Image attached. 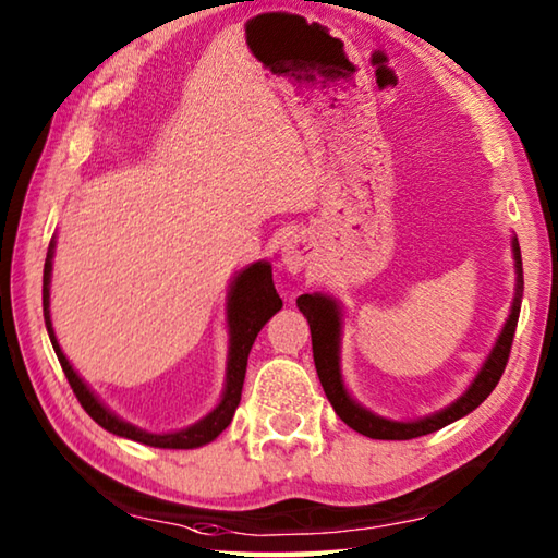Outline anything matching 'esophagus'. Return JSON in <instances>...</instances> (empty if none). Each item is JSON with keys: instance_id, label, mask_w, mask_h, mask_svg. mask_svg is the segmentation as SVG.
<instances>
[{"instance_id": "1", "label": "esophagus", "mask_w": 558, "mask_h": 558, "mask_svg": "<svg viewBox=\"0 0 558 558\" xmlns=\"http://www.w3.org/2000/svg\"><path fill=\"white\" fill-rule=\"evenodd\" d=\"M282 263H286V268L290 272H300L302 268H305L307 263V246L305 241L300 239H290L286 246H282Z\"/></svg>"}]
</instances>
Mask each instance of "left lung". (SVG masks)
Masks as SVG:
<instances>
[{
    "instance_id": "1",
    "label": "left lung",
    "mask_w": 558,
    "mask_h": 558,
    "mask_svg": "<svg viewBox=\"0 0 558 558\" xmlns=\"http://www.w3.org/2000/svg\"><path fill=\"white\" fill-rule=\"evenodd\" d=\"M512 253H514V270H518V292H514L510 319L505 322L498 343H495V349L490 351L488 361H485V366L481 368L478 376H475L471 388L465 390L461 398L451 404V408L417 422H390V420L376 417V414L359 408V404L349 398V392L343 390V383L339 376V324H341L339 314L341 312L337 307V302L324 295L298 298V307L310 322L314 368H317L319 383L324 392H327L333 412H337L351 429L363 434V437L402 441V439H414V437H424V434L437 432L478 408V404L488 398V395L495 390V385H498V380L502 378V371L508 366V359H510L514 329H518V319H520V300H522L524 278H522V253H520L518 239H512Z\"/></svg>"
}]
</instances>
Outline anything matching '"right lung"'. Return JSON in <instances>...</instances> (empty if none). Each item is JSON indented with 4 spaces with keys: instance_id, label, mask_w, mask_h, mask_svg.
<instances>
[{
    "instance_id": "right-lung-1",
    "label": "right lung",
    "mask_w": 558,
    "mask_h": 558,
    "mask_svg": "<svg viewBox=\"0 0 558 558\" xmlns=\"http://www.w3.org/2000/svg\"><path fill=\"white\" fill-rule=\"evenodd\" d=\"M53 248H56V241L50 239L46 266H44V319H46L50 343H53L56 356L60 361V366H63L70 388H73L77 402L83 404L89 417H93L99 427L117 434V437L134 439L138 444H146V447H156V449H195V447H202V444H209L211 439H217L219 434L231 424V417H234V412L241 402V388H244L248 351L253 347V341H256L263 324H266L272 314L282 307V300L278 298L276 286H272V270L268 263H253V266L239 272L234 286H231V298H229L231 347H229V366H227V388H225V398H221V402L217 404V410H211L205 420H199L197 424H192V427L182 432L148 434L131 427L129 422H121L119 417H114V414H111L105 404L89 392L87 385L80 380L73 366H70L68 359L63 356V351H60L53 327H50V314H48V298H50L48 282H50V268H53V263H50L53 260Z\"/></svg>"
}]
</instances>
